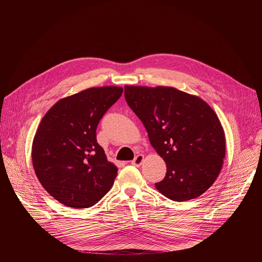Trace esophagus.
<instances>
[{"instance_id": "34e87169", "label": "esophagus", "mask_w": 262, "mask_h": 262, "mask_svg": "<svg viewBox=\"0 0 262 262\" xmlns=\"http://www.w3.org/2000/svg\"><path fill=\"white\" fill-rule=\"evenodd\" d=\"M143 160H144V156L139 155V156H137V157L132 161V165L139 167V166H141V164L143 163Z\"/></svg>"}]
</instances>
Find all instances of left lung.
Listing matches in <instances>:
<instances>
[{
  "mask_svg": "<svg viewBox=\"0 0 262 262\" xmlns=\"http://www.w3.org/2000/svg\"><path fill=\"white\" fill-rule=\"evenodd\" d=\"M128 106L167 165L156 188L173 201L206 192L225 158V135L213 110L201 98L172 87L125 86Z\"/></svg>",
  "mask_w": 262,
  "mask_h": 262,
  "instance_id": "left-lung-1",
  "label": "left lung"
}]
</instances>
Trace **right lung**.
Segmentation results:
<instances>
[{
	"instance_id": "1",
	"label": "right lung",
	"mask_w": 262,
	"mask_h": 262,
	"mask_svg": "<svg viewBox=\"0 0 262 262\" xmlns=\"http://www.w3.org/2000/svg\"><path fill=\"white\" fill-rule=\"evenodd\" d=\"M122 92L113 86L89 88L60 99L42 118L33 140V167L60 203L88 208L113 186L118 169L107 162L96 128Z\"/></svg>"
}]
</instances>
